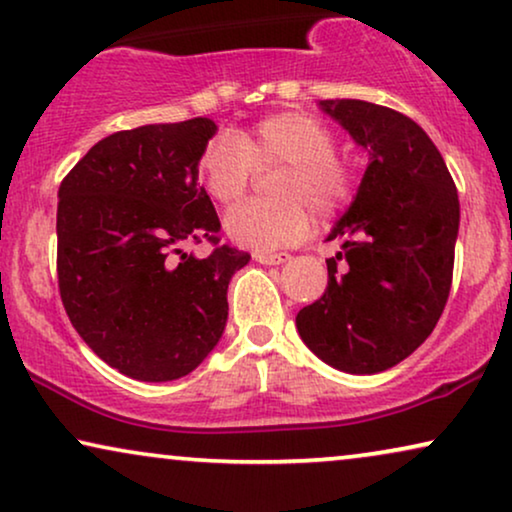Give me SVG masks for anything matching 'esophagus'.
Segmentation results:
<instances>
[{"mask_svg": "<svg viewBox=\"0 0 512 512\" xmlns=\"http://www.w3.org/2000/svg\"><path fill=\"white\" fill-rule=\"evenodd\" d=\"M254 258H256L258 263H263V265H279V263L291 261L289 254H263V251H258V254H254Z\"/></svg>", "mask_w": 512, "mask_h": 512, "instance_id": "esophagus-1", "label": "esophagus"}]
</instances>
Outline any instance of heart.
<instances>
[{"label":"heart","instance_id":"obj_1","mask_svg":"<svg viewBox=\"0 0 512 512\" xmlns=\"http://www.w3.org/2000/svg\"><path fill=\"white\" fill-rule=\"evenodd\" d=\"M277 165L270 191L279 198L242 202L226 216L228 235L242 247L270 251L300 242L312 226L307 206L333 219L359 186L356 160L335 149L333 130L305 111H282L235 137L212 139L198 158V179L214 202L233 205L254 170Z\"/></svg>","mask_w":512,"mask_h":512}]
</instances>
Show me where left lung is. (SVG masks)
<instances>
[{
  "label": "left lung",
  "mask_w": 512,
  "mask_h": 512,
  "mask_svg": "<svg viewBox=\"0 0 512 512\" xmlns=\"http://www.w3.org/2000/svg\"><path fill=\"white\" fill-rule=\"evenodd\" d=\"M370 163L328 240L324 296L296 317L300 338L328 366L382 373L436 328L452 286L457 186L429 135L401 111L363 100H321Z\"/></svg>",
  "instance_id": "8db88e82"
}]
</instances>
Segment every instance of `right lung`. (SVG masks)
Masks as SVG:
<instances>
[{
	"label": "right lung",
	"mask_w": 512,
	"mask_h": 512,
	"mask_svg": "<svg viewBox=\"0 0 512 512\" xmlns=\"http://www.w3.org/2000/svg\"><path fill=\"white\" fill-rule=\"evenodd\" d=\"M216 123L142 125L97 142L58 191V286L83 342L139 382L200 366L228 319V284L247 251L219 244L221 221L198 184ZM209 241L205 259L186 243Z\"/></svg>",
	"instance_id": "1"
}]
</instances>
